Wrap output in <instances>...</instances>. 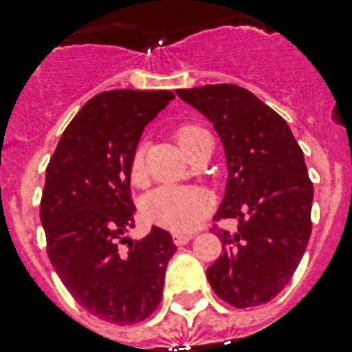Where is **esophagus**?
Instances as JSON below:
<instances>
[{
	"instance_id": "1",
	"label": "esophagus",
	"mask_w": 352,
	"mask_h": 352,
	"mask_svg": "<svg viewBox=\"0 0 352 352\" xmlns=\"http://www.w3.org/2000/svg\"><path fill=\"white\" fill-rule=\"evenodd\" d=\"M191 240H193V234H179V232L173 234V243L175 245H186L190 243Z\"/></svg>"
}]
</instances>
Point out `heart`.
<instances>
[{
	"label": "heart",
	"mask_w": 352,
	"mask_h": 352,
	"mask_svg": "<svg viewBox=\"0 0 352 352\" xmlns=\"http://www.w3.org/2000/svg\"><path fill=\"white\" fill-rule=\"evenodd\" d=\"M211 135L199 125H181L175 131V140L182 152L190 157L202 141ZM144 150L138 146L131 161V181L134 184L144 182ZM211 195L202 188H186V186H161L146 195L143 211L150 221L175 232H190L202 223L211 212Z\"/></svg>",
	"instance_id": "b5f03b06"
}]
</instances>
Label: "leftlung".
<instances>
[{"label":"left lung","instance_id":"left-lung-1","mask_svg":"<svg viewBox=\"0 0 352 352\" xmlns=\"http://www.w3.org/2000/svg\"><path fill=\"white\" fill-rule=\"evenodd\" d=\"M220 135L227 186L214 220L236 218L238 231L217 229L223 254L208 268L214 294L236 308L272 300L299 267L311 234L313 184L290 126L240 85L175 91Z\"/></svg>","mask_w":352,"mask_h":352}]
</instances>
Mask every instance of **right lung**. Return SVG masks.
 Masks as SVG:
<instances>
[{"instance_id":"1","label":"right lung","mask_w":352,"mask_h":352,"mask_svg":"<svg viewBox=\"0 0 352 352\" xmlns=\"http://www.w3.org/2000/svg\"><path fill=\"white\" fill-rule=\"evenodd\" d=\"M175 94L105 91L85 103L58 141L46 168L41 223L48 258L73 299L112 324H135L157 308L164 272L177 247L152 227H134L131 161L143 129Z\"/></svg>"}]
</instances>
